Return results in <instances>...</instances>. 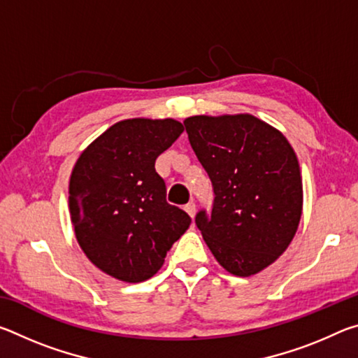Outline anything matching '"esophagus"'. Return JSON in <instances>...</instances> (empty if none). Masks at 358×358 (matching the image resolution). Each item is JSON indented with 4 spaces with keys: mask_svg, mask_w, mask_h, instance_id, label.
Masks as SVG:
<instances>
[{
    "mask_svg": "<svg viewBox=\"0 0 358 358\" xmlns=\"http://www.w3.org/2000/svg\"><path fill=\"white\" fill-rule=\"evenodd\" d=\"M185 211H186V213L189 215L191 217L196 216V203H194V202L186 203V205H185Z\"/></svg>",
    "mask_w": 358,
    "mask_h": 358,
    "instance_id": "34e87169",
    "label": "esophagus"
}]
</instances>
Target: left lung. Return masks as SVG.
Instances as JSON below:
<instances>
[{"label": "left lung", "instance_id": "left-lung-1", "mask_svg": "<svg viewBox=\"0 0 358 358\" xmlns=\"http://www.w3.org/2000/svg\"><path fill=\"white\" fill-rule=\"evenodd\" d=\"M183 123L213 183L211 215L196 216L205 243L229 273L256 275L299 229L303 185L295 151L282 132L250 113L196 115Z\"/></svg>", "mask_w": 358, "mask_h": 358}]
</instances>
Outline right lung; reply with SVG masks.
I'll list each match as a JSON object with an SVG mask.
<instances>
[{
    "label": "right lung",
    "mask_w": 358,
    "mask_h": 358,
    "mask_svg": "<svg viewBox=\"0 0 358 358\" xmlns=\"http://www.w3.org/2000/svg\"><path fill=\"white\" fill-rule=\"evenodd\" d=\"M185 131L173 118L110 126L78 156L69 213L82 251L108 276L142 282L157 273L191 217L166 201L156 157Z\"/></svg>",
    "instance_id": "1"
}]
</instances>
